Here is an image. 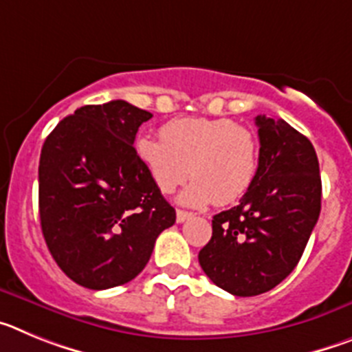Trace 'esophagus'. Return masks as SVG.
I'll return each instance as SVG.
<instances>
[{
    "instance_id": "34e87169",
    "label": "esophagus",
    "mask_w": 352,
    "mask_h": 352,
    "mask_svg": "<svg viewBox=\"0 0 352 352\" xmlns=\"http://www.w3.org/2000/svg\"><path fill=\"white\" fill-rule=\"evenodd\" d=\"M194 217V213H190V211H185V210H178L176 211V220H178L179 223H183L185 220L192 219Z\"/></svg>"
}]
</instances>
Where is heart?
<instances>
[{"label": "heart", "instance_id": "heart-1", "mask_svg": "<svg viewBox=\"0 0 352 352\" xmlns=\"http://www.w3.org/2000/svg\"><path fill=\"white\" fill-rule=\"evenodd\" d=\"M160 138L141 135L135 153L157 188L173 194L190 174L179 201L186 206L234 203L256 179V133L229 118H179L162 126Z\"/></svg>", "mask_w": 352, "mask_h": 352}]
</instances>
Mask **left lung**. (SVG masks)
I'll use <instances>...</instances> for the list:
<instances>
[{"instance_id":"obj_1","label":"left lung","mask_w":352,"mask_h":352,"mask_svg":"<svg viewBox=\"0 0 352 352\" xmlns=\"http://www.w3.org/2000/svg\"><path fill=\"white\" fill-rule=\"evenodd\" d=\"M259 167L238 206L214 214L199 264L214 285L257 296L296 268L321 213L316 149L287 121L257 116Z\"/></svg>"}]
</instances>
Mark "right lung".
I'll return each mask as SVG.
<instances>
[{
    "mask_svg": "<svg viewBox=\"0 0 352 352\" xmlns=\"http://www.w3.org/2000/svg\"><path fill=\"white\" fill-rule=\"evenodd\" d=\"M151 116L125 100L84 105L43 142L40 226L58 266L82 287L100 291L135 278L158 234L176 222L133 148Z\"/></svg>",
    "mask_w": 352,
    "mask_h": 352,
    "instance_id": "add662e5",
    "label": "right lung"
}]
</instances>
